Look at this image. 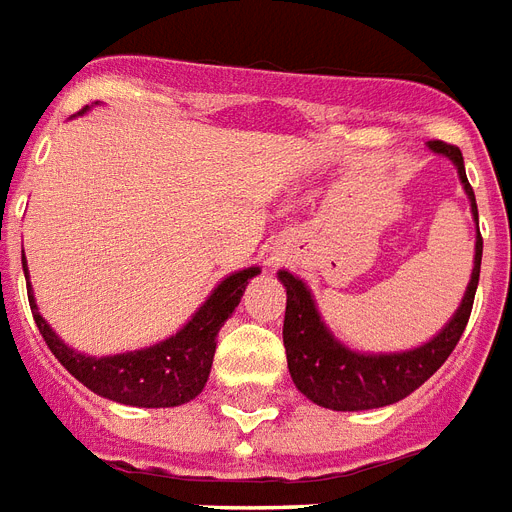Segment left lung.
I'll return each instance as SVG.
<instances>
[{
  "mask_svg": "<svg viewBox=\"0 0 512 512\" xmlns=\"http://www.w3.org/2000/svg\"><path fill=\"white\" fill-rule=\"evenodd\" d=\"M428 150L455 163L460 185L470 200V214L476 222V253H473V272H470L468 288H465L463 301L455 314L431 341L407 351H378V354L349 349L325 325L309 285L301 277L290 275L288 269L277 272V280L285 285V293H288L282 343H285V354H288L290 378L306 399H312L325 410H375V407H386V404L410 396L447 362L468 325L478 275H481V251H484V240L478 232L476 195L465 177L463 153L455 145L433 140L428 142Z\"/></svg>",
  "mask_w": 512,
  "mask_h": 512,
  "instance_id": "1",
  "label": "left lung"
}]
</instances>
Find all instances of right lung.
I'll use <instances>...</instances> for the list:
<instances>
[{"instance_id": "obj_1", "label": "right lung", "mask_w": 512, "mask_h": 512, "mask_svg": "<svg viewBox=\"0 0 512 512\" xmlns=\"http://www.w3.org/2000/svg\"><path fill=\"white\" fill-rule=\"evenodd\" d=\"M23 272H26L28 304L34 312L36 327L47 341L49 351L73 378L110 402L129 404V407H179L195 399L206 386L214 362L216 335L232 317L235 306L243 298L245 285L259 275L261 267L240 269L224 277L211 290V296L198 306V312L169 338L145 349L108 354V357H89L84 351L71 349L49 327L36 306L34 290L28 282L26 253H23Z\"/></svg>"}]
</instances>
